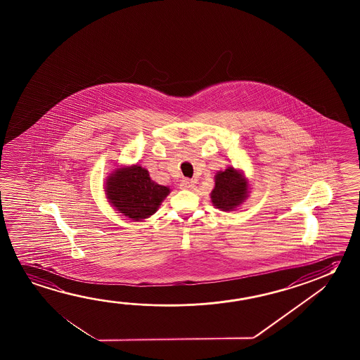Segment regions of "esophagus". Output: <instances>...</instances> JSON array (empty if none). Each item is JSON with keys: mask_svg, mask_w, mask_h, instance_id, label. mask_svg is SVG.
Wrapping results in <instances>:
<instances>
[{"mask_svg": "<svg viewBox=\"0 0 360 360\" xmlns=\"http://www.w3.org/2000/svg\"><path fill=\"white\" fill-rule=\"evenodd\" d=\"M195 182L193 179H188V178H186V179H183L182 182H181V188L183 189H192L195 187Z\"/></svg>", "mask_w": 360, "mask_h": 360, "instance_id": "1", "label": "esophagus"}]
</instances>
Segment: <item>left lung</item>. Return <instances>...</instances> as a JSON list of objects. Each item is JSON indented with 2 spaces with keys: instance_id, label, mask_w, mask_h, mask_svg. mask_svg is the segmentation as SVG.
Returning a JSON list of instances; mask_svg holds the SVG:
<instances>
[{
  "instance_id": "left-lung-1",
  "label": "left lung",
  "mask_w": 360,
  "mask_h": 360,
  "mask_svg": "<svg viewBox=\"0 0 360 360\" xmlns=\"http://www.w3.org/2000/svg\"><path fill=\"white\" fill-rule=\"evenodd\" d=\"M213 206L224 211H235L250 195V184L242 169L227 167L214 176V187L211 192Z\"/></svg>"
}]
</instances>
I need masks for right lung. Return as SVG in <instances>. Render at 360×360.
Masks as SVG:
<instances>
[{"instance_id":"1","label":"right lung","mask_w":360,"mask_h":360,"mask_svg":"<svg viewBox=\"0 0 360 360\" xmlns=\"http://www.w3.org/2000/svg\"><path fill=\"white\" fill-rule=\"evenodd\" d=\"M104 192L115 211L142 222L158 211L171 189L154 182L142 165H133L115 168L106 177Z\"/></svg>"}]
</instances>
